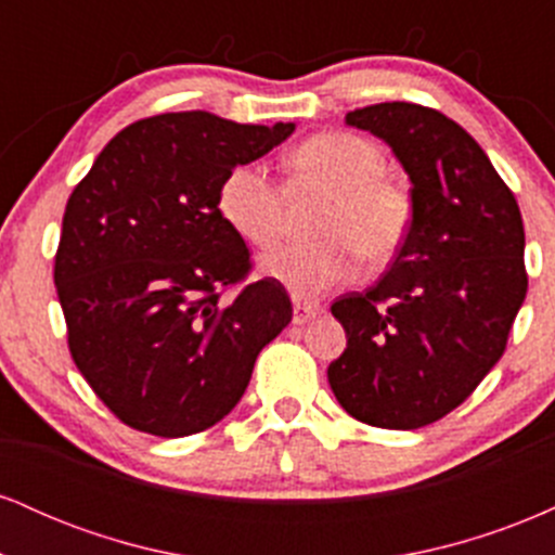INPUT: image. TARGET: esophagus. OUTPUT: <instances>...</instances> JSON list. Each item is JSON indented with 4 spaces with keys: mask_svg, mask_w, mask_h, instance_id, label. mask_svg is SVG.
Instances as JSON below:
<instances>
[{
    "mask_svg": "<svg viewBox=\"0 0 555 555\" xmlns=\"http://www.w3.org/2000/svg\"><path fill=\"white\" fill-rule=\"evenodd\" d=\"M323 310L318 308V305H310V302H295V315H292V321L297 323V326H302V323L313 321V318L321 315Z\"/></svg>",
    "mask_w": 555,
    "mask_h": 555,
    "instance_id": "34e87169",
    "label": "esophagus"
}]
</instances>
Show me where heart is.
Listing matches in <instances>:
<instances>
[{
	"label": "heart",
	"mask_w": 555,
	"mask_h": 555,
	"mask_svg": "<svg viewBox=\"0 0 555 555\" xmlns=\"http://www.w3.org/2000/svg\"><path fill=\"white\" fill-rule=\"evenodd\" d=\"M289 167L331 190L315 216L310 242H286L260 256V271L295 297H318L352 282L360 258L386 266L397 258L415 221L412 195L386 177V156L371 140L321 132L289 154ZM216 206L224 224L256 247L279 240L284 201L260 164H240L219 184Z\"/></svg>",
	"instance_id": "b5f03b06"
}]
</instances>
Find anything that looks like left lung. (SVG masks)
Segmentation results:
<instances>
[{"mask_svg": "<svg viewBox=\"0 0 555 555\" xmlns=\"http://www.w3.org/2000/svg\"><path fill=\"white\" fill-rule=\"evenodd\" d=\"M347 125L391 145L415 221L378 284L331 305L347 349L328 384L360 423L415 430L456 410L501 360L527 295L525 227L486 151L446 114L386 101Z\"/></svg>", "mask_w": 555, "mask_h": 555, "instance_id": "left-lung-1", "label": "left lung"}]
</instances>
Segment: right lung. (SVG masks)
I'll return each instance as SVG.
<instances>
[{"instance_id":"add662e5","label":"right lung","mask_w":555,"mask_h":555,"mask_svg":"<svg viewBox=\"0 0 555 555\" xmlns=\"http://www.w3.org/2000/svg\"><path fill=\"white\" fill-rule=\"evenodd\" d=\"M292 132V122L156 114L117 132L69 195L54 256L69 354L130 428L162 438L211 428L292 321L276 279L247 284L250 250L216 206L229 171ZM227 288L238 292L221 298Z\"/></svg>"}]
</instances>
